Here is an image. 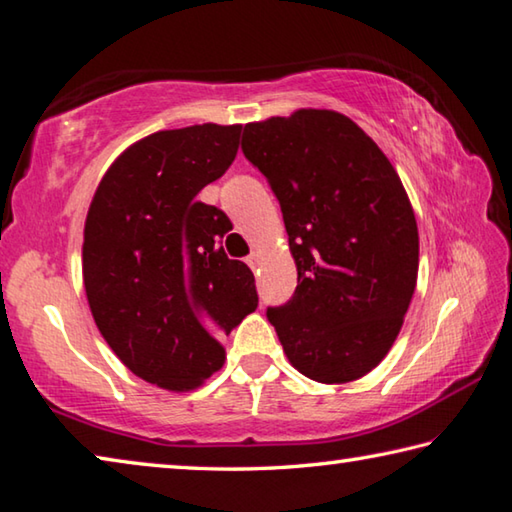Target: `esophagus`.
Returning <instances> with one entry per match:
<instances>
[{
	"label": "esophagus",
	"mask_w": 512,
	"mask_h": 512,
	"mask_svg": "<svg viewBox=\"0 0 512 512\" xmlns=\"http://www.w3.org/2000/svg\"><path fill=\"white\" fill-rule=\"evenodd\" d=\"M247 265L251 267V270H258V265H261V256H258V251H251V254L247 256Z\"/></svg>",
	"instance_id": "obj_1"
}]
</instances>
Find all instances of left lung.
Segmentation results:
<instances>
[{"mask_svg":"<svg viewBox=\"0 0 512 512\" xmlns=\"http://www.w3.org/2000/svg\"><path fill=\"white\" fill-rule=\"evenodd\" d=\"M242 152L281 204L297 288L267 308L308 379L349 383L388 354L413 299L420 236L395 167L354 120L326 108L249 122Z\"/></svg>","mask_w":512,"mask_h":512,"instance_id":"1","label":"left lung"}]
</instances>
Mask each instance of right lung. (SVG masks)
I'll use <instances>...</instances> for the list:
<instances>
[{
	"label": "right lung",
	"instance_id": "right-lung-1",
	"mask_svg": "<svg viewBox=\"0 0 512 512\" xmlns=\"http://www.w3.org/2000/svg\"><path fill=\"white\" fill-rule=\"evenodd\" d=\"M240 124H195L133 142L99 181L83 229V286L108 347L163 390L224 365L215 333L256 311L254 274L220 242L231 222L197 201L238 154Z\"/></svg>",
	"mask_w": 512,
	"mask_h": 512
}]
</instances>
